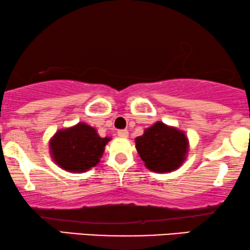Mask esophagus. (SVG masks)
I'll return each instance as SVG.
<instances>
[{"label":"esophagus","mask_w":250,"mask_h":250,"mask_svg":"<svg viewBox=\"0 0 250 250\" xmlns=\"http://www.w3.org/2000/svg\"><path fill=\"white\" fill-rule=\"evenodd\" d=\"M117 135H119L120 137H128V130H125V129H122V130H119L117 131Z\"/></svg>","instance_id":"esophagus-1"}]
</instances>
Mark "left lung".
Listing matches in <instances>:
<instances>
[{
  "mask_svg": "<svg viewBox=\"0 0 250 250\" xmlns=\"http://www.w3.org/2000/svg\"><path fill=\"white\" fill-rule=\"evenodd\" d=\"M136 150L144 165L154 172L177 170L188 152V140L184 131L158 121L135 138Z\"/></svg>",
  "mask_w": 250,
  "mask_h": 250,
  "instance_id": "obj_1",
  "label": "left lung"
}]
</instances>
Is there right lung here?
<instances>
[{
    "label": "right lung",
    "instance_id": "right-lung-1",
    "mask_svg": "<svg viewBox=\"0 0 250 250\" xmlns=\"http://www.w3.org/2000/svg\"><path fill=\"white\" fill-rule=\"evenodd\" d=\"M110 137H100L91 125L79 122L60 129L50 140L51 157L68 172H85L100 162Z\"/></svg>",
    "mask_w": 250,
    "mask_h": 250
}]
</instances>
